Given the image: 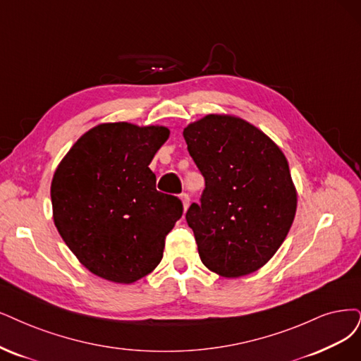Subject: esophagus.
Masks as SVG:
<instances>
[{
  "mask_svg": "<svg viewBox=\"0 0 361 361\" xmlns=\"http://www.w3.org/2000/svg\"><path fill=\"white\" fill-rule=\"evenodd\" d=\"M180 201H181V204H183V209H184V211L189 208L190 197H189V195H188V193H181V195H180Z\"/></svg>",
  "mask_w": 361,
  "mask_h": 361,
  "instance_id": "obj_1",
  "label": "esophagus"
}]
</instances>
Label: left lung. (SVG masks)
<instances>
[{"instance_id":"obj_1","label":"left lung","mask_w":361,"mask_h":361,"mask_svg":"<svg viewBox=\"0 0 361 361\" xmlns=\"http://www.w3.org/2000/svg\"><path fill=\"white\" fill-rule=\"evenodd\" d=\"M205 178L201 204L185 214L211 272L239 278L259 271L281 247L298 208L281 149L255 125L207 114L183 130Z\"/></svg>"}]
</instances>
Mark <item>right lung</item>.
Instances as JSON below:
<instances>
[{
	"mask_svg": "<svg viewBox=\"0 0 361 361\" xmlns=\"http://www.w3.org/2000/svg\"><path fill=\"white\" fill-rule=\"evenodd\" d=\"M169 138L160 125L101 123L63 156L50 185L53 221L87 271L132 284L154 271L181 201L156 190L149 168Z\"/></svg>",
	"mask_w": 361,
	"mask_h": 361,
	"instance_id": "right-lung-1",
	"label": "right lung"
}]
</instances>
